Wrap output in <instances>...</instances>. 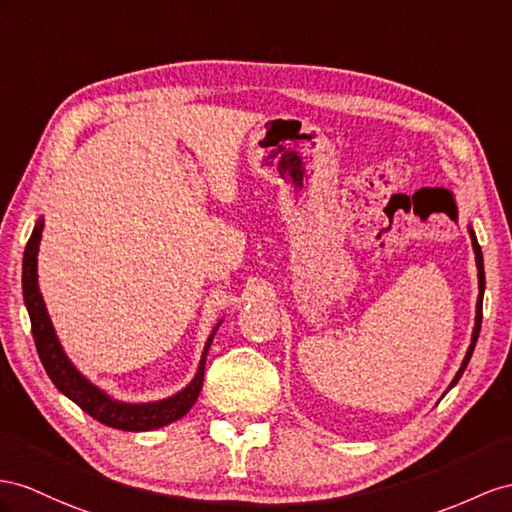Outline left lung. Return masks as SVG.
Here are the masks:
<instances>
[{"label":"left lung","instance_id":"left-lung-1","mask_svg":"<svg viewBox=\"0 0 512 512\" xmlns=\"http://www.w3.org/2000/svg\"><path fill=\"white\" fill-rule=\"evenodd\" d=\"M469 238H471V246H474V253H476V266H478V303H476V324H474V333H471V344H469V348H467V355H465V359H463V363H461V368H458V372H456V376H454V381L450 383V387L448 389H452L456 383H458V378L463 376V372H465V368H467V363H469V359H471V355H474V348H476V342H478V335H480V326H482V296H484V261H482V251H480V244H478V240H476V233H474V229L469 227Z\"/></svg>","mask_w":512,"mask_h":512}]
</instances>
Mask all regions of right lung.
<instances>
[{"label":"right lung","mask_w":512,"mask_h":512,"mask_svg":"<svg viewBox=\"0 0 512 512\" xmlns=\"http://www.w3.org/2000/svg\"><path fill=\"white\" fill-rule=\"evenodd\" d=\"M43 227H45L43 218H38L23 253V300L30 313L32 335H34L38 357H41V363L47 376L51 378V383H54L69 400H73L77 406H80L82 411H86L90 417H95L97 422L106 424L110 428L140 432V430H155V428L177 422V419H181L192 409L203 389L207 350L212 346V339L218 331L220 322L214 326L212 335L207 339L199 370H196L190 385L183 387L179 393H175V396L155 400V402H142V404H129V402L110 398L106 391H101L97 385L90 383L86 376L77 372V368L67 357V352L62 350L54 324L49 320L45 300L41 296V290H38V270H36L38 244H41Z\"/></svg>","instance_id":"1"}]
</instances>
